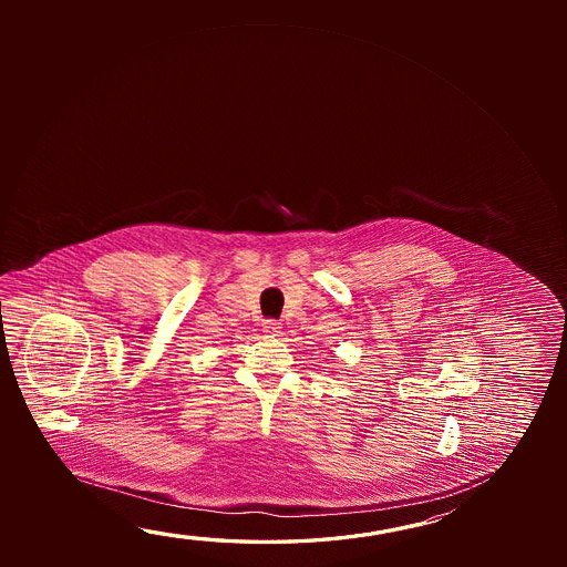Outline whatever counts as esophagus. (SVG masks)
I'll return each mask as SVG.
<instances>
[{
    "mask_svg": "<svg viewBox=\"0 0 567 567\" xmlns=\"http://www.w3.org/2000/svg\"><path fill=\"white\" fill-rule=\"evenodd\" d=\"M279 320H272V318H269V320H265V322H262V332H265V334L277 336L279 334Z\"/></svg>",
    "mask_w": 567,
    "mask_h": 567,
    "instance_id": "34e87169",
    "label": "esophagus"
}]
</instances>
